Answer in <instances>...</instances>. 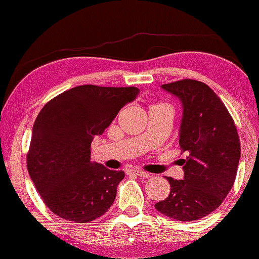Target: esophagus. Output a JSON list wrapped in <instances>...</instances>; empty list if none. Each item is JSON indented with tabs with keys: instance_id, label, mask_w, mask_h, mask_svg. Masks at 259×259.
Masks as SVG:
<instances>
[{
	"instance_id": "1",
	"label": "esophagus",
	"mask_w": 259,
	"mask_h": 259,
	"mask_svg": "<svg viewBox=\"0 0 259 259\" xmlns=\"http://www.w3.org/2000/svg\"><path fill=\"white\" fill-rule=\"evenodd\" d=\"M129 173H132V175H134V176H138V177H144V178L151 177V175H150V173L141 171V169H130Z\"/></svg>"
}]
</instances>
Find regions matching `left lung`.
<instances>
[{"mask_svg": "<svg viewBox=\"0 0 259 259\" xmlns=\"http://www.w3.org/2000/svg\"><path fill=\"white\" fill-rule=\"evenodd\" d=\"M161 87L182 103L180 145L188 156L181 160L184 178L167 177L171 192L155 208L164 217L190 223L217 210L231 190L240 139L225 104L208 84L182 79Z\"/></svg>", "mask_w": 259, "mask_h": 259, "instance_id": "8db88e82", "label": "left lung"}]
</instances>
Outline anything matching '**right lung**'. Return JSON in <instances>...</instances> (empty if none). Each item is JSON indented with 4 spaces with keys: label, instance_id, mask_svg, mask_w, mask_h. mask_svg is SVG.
Listing matches in <instances>:
<instances>
[{
    "label": "right lung",
    "instance_id": "1",
    "mask_svg": "<svg viewBox=\"0 0 259 259\" xmlns=\"http://www.w3.org/2000/svg\"><path fill=\"white\" fill-rule=\"evenodd\" d=\"M136 87L84 84L48 102L33 126L27 166L34 186L55 215L90 223L114 203L123 171L91 161V143L119 110L138 97Z\"/></svg>",
    "mask_w": 259,
    "mask_h": 259
}]
</instances>
